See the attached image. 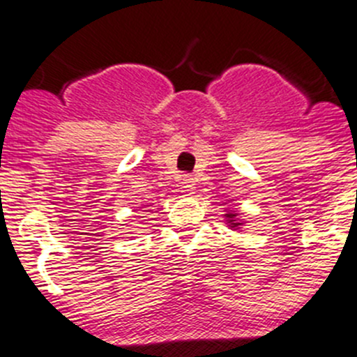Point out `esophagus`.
<instances>
[{
    "instance_id": "34e87169",
    "label": "esophagus",
    "mask_w": 357,
    "mask_h": 357,
    "mask_svg": "<svg viewBox=\"0 0 357 357\" xmlns=\"http://www.w3.org/2000/svg\"><path fill=\"white\" fill-rule=\"evenodd\" d=\"M183 188L188 192V194H194V188H195V179L192 176L185 174L183 176Z\"/></svg>"
}]
</instances>
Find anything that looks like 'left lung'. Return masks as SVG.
<instances>
[{"label":"left lung","mask_w":357,"mask_h":357,"mask_svg":"<svg viewBox=\"0 0 357 357\" xmlns=\"http://www.w3.org/2000/svg\"><path fill=\"white\" fill-rule=\"evenodd\" d=\"M225 218H227L229 227H239V225H241V222H239V220H238V213L229 211L227 215H225Z\"/></svg>","instance_id":"8db88e82"}]
</instances>
